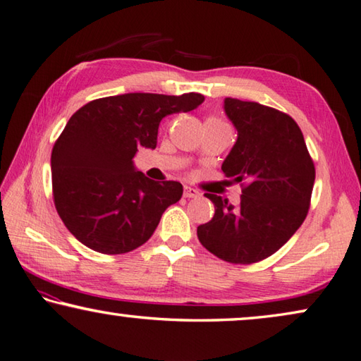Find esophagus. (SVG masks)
Returning <instances> with one entry per match:
<instances>
[{
    "label": "esophagus",
    "instance_id": "obj_1",
    "mask_svg": "<svg viewBox=\"0 0 361 361\" xmlns=\"http://www.w3.org/2000/svg\"><path fill=\"white\" fill-rule=\"evenodd\" d=\"M200 195L201 193L198 190H195V188H192V187H185L184 188V197L185 198H198Z\"/></svg>",
    "mask_w": 361,
    "mask_h": 361
}]
</instances>
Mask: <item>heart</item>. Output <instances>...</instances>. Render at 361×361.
I'll return each mask as SVG.
<instances>
[{
	"label": "heart",
	"mask_w": 361,
	"mask_h": 361,
	"mask_svg": "<svg viewBox=\"0 0 361 361\" xmlns=\"http://www.w3.org/2000/svg\"><path fill=\"white\" fill-rule=\"evenodd\" d=\"M209 120H217V118H209Z\"/></svg>",
	"instance_id": "obj_1"
}]
</instances>
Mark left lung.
Masks as SVG:
<instances>
[{"instance_id": "obj_1", "label": "left lung", "mask_w": 361, "mask_h": 361, "mask_svg": "<svg viewBox=\"0 0 361 361\" xmlns=\"http://www.w3.org/2000/svg\"><path fill=\"white\" fill-rule=\"evenodd\" d=\"M224 109L238 139L222 171L241 182V204L204 193L216 214L197 233L211 254L250 264L279 250L305 222L315 168L300 126L287 114L236 98H225Z\"/></svg>"}]
</instances>
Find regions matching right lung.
<instances>
[{"label":"right lung","mask_w":361,"mask_h":361,"mask_svg":"<svg viewBox=\"0 0 361 361\" xmlns=\"http://www.w3.org/2000/svg\"><path fill=\"white\" fill-rule=\"evenodd\" d=\"M204 97L125 93L90 101L68 120L50 158L56 212L73 236L107 255L154 235L180 182H155L135 168L139 147L155 149L161 118L197 109Z\"/></svg>","instance_id":"add662e5"}]
</instances>
